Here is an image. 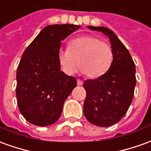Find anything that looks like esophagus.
I'll return each instance as SVG.
<instances>
[{"instance_id":"34e87169","label":"esophagus","mask_w":151,"mask_h":151,"mask_svg":"<svg viewBox=\"0 0 151 151\" xmlns=\"http://www.w3.org/2000/svg\"><path fill=\"white\" fill-rule=\"evenodd\" d=\"M83 82L82 81V80H80V79H78L77 80V84L78 85V86H81V85H83Z\"/></svg>"}]
</instances>
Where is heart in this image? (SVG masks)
Wrapping results in <instances>:
<instances>
[{
	"instance_id": "1",
	"label": "heart",
	"mask_w": 151,
	"mask_h": 151,
	"mask_svg": "<svg viewBox=\"0 0 151 151\" xmlns=\"http://www.w3.org/2000/svg\"><path fill=\"white\" fill-rule=\"evenodd\" d=\"M58 61L63 71L68 75L75 72L77 66L80 72L91 79L105 75L111 67L113 50L107 42L93 36H83L72 40L67 50L58 54Z\"/></svg>"
}]
</instances>
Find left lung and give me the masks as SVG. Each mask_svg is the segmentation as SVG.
<instances>
[{"label": "left lung", "mask_w": 151, "mask_h": 151, "mask_svg": "<svg viewBox=\"0 0 151 151\" xmlns=\"http://www.w3.org/2000/svg\"><path fill=\"white\" fill-rule=\"evenodd\" d=\"M87 27L109 38L113 62L105 75L83 83L86 92L83 113L94 125L109 127L123 119L132 101L137 83L136 67L129 51L112 30L105 27Z\"/></svg>", "instance_id": "1"}]
</instances>
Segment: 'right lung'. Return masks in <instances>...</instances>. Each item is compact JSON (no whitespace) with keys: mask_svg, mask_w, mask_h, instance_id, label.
<instances>
[{"mask_svg":"<svg viewBox=\"0 0 151 151\" xmlns=\"http://www.w3.org/2000/svg\"><path fill=\"white\" fill-rule=\"evenodd\" d=\"M80 28L53 24L44 28L24 50L17 69L16 96L25 119L40 127L55 123L65 100L77 86L74 77L60 71L61 41Z\"/></svg>","mask_w":151,"mask_h":151,"instance_id":"obj_1","label":"right lung"}]
</instances>
